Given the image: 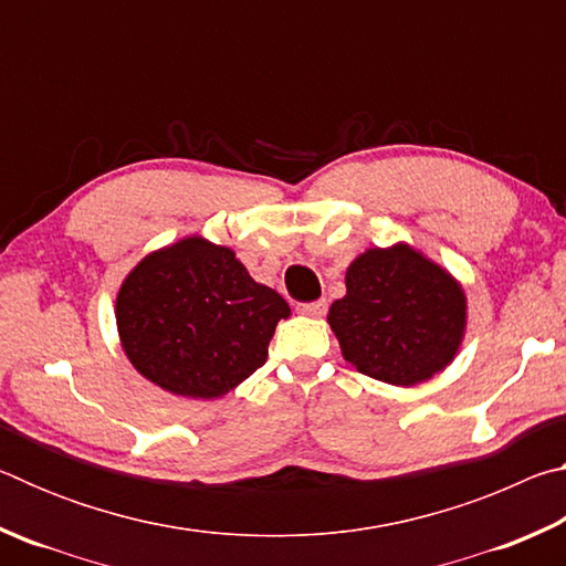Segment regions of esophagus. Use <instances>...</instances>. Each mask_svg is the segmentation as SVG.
Returning a JSON list of instances; mask_svg holds the SVG:
<instances>
[{"label":"esophagus","mask_w":566,"mask_h":566,"mask_svg":"<svg viewBox=\"0 0 566 566\" xmlns=\"http://www.w3.org/2000/svg\"><path fill=\"white\" fill-rule=\"evenodd\" d=\"M296 310H300L302 314H306V317H322V314L327 312V302H324V300H317V302H304V304L296 306Z\"/></svg>","instance_id":"1"}]
</instances>
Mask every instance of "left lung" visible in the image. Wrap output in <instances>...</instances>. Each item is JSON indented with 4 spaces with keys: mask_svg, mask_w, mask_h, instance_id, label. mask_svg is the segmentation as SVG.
I'll list each match as a JSON object with an SVG mask.
<instances>
[{
    "mask_svg": "<svg viewBox=\"0 0 566 566\" xmlns=\"http://www.w3.org/2000/svg\"><path fill=\"white\" fill-rule=\"evenodd\" d=\"M344 359L387 385L411 387L442 371L464 337L462 286L417 249H367L347 270V294L329 306Z\"/></svg>",
    "mask_w": 566,
    "mask_h": 566,
    "instance_id": "left-lung-1",
    "label": "left lung"
}]
</instances>
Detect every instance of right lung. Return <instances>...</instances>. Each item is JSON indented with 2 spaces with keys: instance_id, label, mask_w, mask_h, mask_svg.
Returning <instances> with one entry per match:
<instances>
[{
  "instance_id": "add662e5",
  "label": "right lung",
  "mask_w": 566,
  "mask_h": 566,
  "mask_svg": "<svg viewBox=\"0 0 566 566\" xmlns=\"http://www.w3.org/2000/svg\"><path fill=\"white\" fill-rule=\"evenodd\" d=\"M290 304L254 282L232 249L202 237L142 260L117 294L122 347L151 385L189 399H217L266 361Z\"/></svg>"
}]
</instances>
